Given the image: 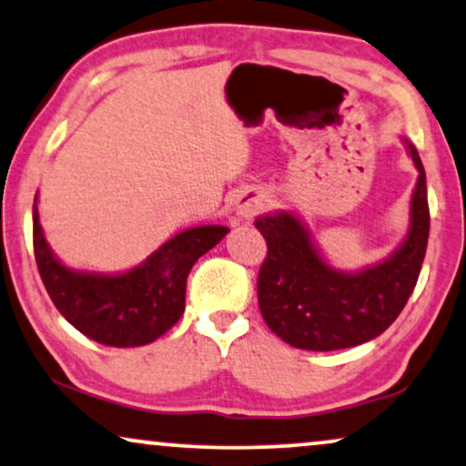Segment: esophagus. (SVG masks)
Listing matches in <instances>:
<instances>
[{"mask_svg":"<svg viewBox=\"0 0 466 466\" xmlns=\"http://www.w3.org/2000/svg\"><path fill=\"white\" fill-rule=\"evenodd\" d=\"M263 207V200L257 194H242L235 203V211L239 218H252Z\"/></svg>","mask_w":466,"mask_h":466,"instance_id":"esophagus-1","label":"esophagus"}]
</instances>
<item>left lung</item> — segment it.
I'll use <instances>...</instances> for the list:
<instances>
[{
	"label": "left lung",
	"instance_id": "8db88e82",
	"mask_svg": "<svg viewBox=\"0 0 466 466\" xmlns=\"http://www.w3.org/2000/svg\"><path fill=\"white\" fill-rule=\"evenodd\" d=\"M417 168L404 239L382 261L341 269L329 261L300 214L280 209L255 218L268 242L257 294L268 329L289 346L313 352L354 348L382 335L415 289L430 235L426 170L415 145L401 137Z\"/></svg>",
	"mask_w": 466,
	"mask_h": 466
}]
</instances>
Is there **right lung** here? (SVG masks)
<instances>
[{
    "label": "right lung",
    "mask_w": 466,
    "mask_h": 466,
    "mask_svg": "<svg viewBox=\"0 0 466 466\" xmlns=\"http://www.w3.org/2000/svg\"><path fill=\"white\" fill-rule=\"evenodd\" d=\"M34 255L56 309L82 335L103 346L153 343L186 311L187 274L198 257L220 244L227 227L203 224L172 235L145 261L123 272H88L60 261L45 238L34 197Z\"/></svg>",
    "instance_id": "add662e5"
}]
</instances>
